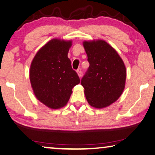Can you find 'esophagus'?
Returning <instances> with one entry per match:
<instances>
[{
    "mask_svg": "<svg viewBox=\"0 0 155 155\" xmlns=\"http://www.w3.org/2000/svg\"><path fill=\"white\" fill-rule=\"evenodd\" d=\"M77 74H78V77H79L80 78L82 77V71H81V69L78 68V70H77Z\"/></svg>",
    "mask_w": 155,
    "mask_h": 155,
    "instance_id": "34e87169",
    "label": "esophagus"
}]
</instances>
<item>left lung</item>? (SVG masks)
<instances>
[{"mask_svg":"<svg viewBox=\"0 0 155 155\" xmlns=\"http://www.w3.org/2000/svg\"><path fill=\"white\" fill-rule=\"evenodd\" d=\"M90 66L82 78L88 104L104 108L116 101L125 88L126 66L117 51L103 40L84 41Z\"/></svg>","mask_w":155,"mask_h":155,"instance_id":"obj_1","label":"left lung"}]
</instances>
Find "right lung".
Wrapping results in <instances>:
<instances>
[{
	"label": "right lung",
	"mask_w": 155,
	"mask_h": 155,
	"mask_svg": "<svg viewBox=\"0 0 155 155\" xmlns=\"http://www.w3.org/2000/svg\"><path fill=\"white\" fill-rule=\"evenodd\" d=\"M72 41L54 38L36 54L31 63L29 79L34 95L51 109L67 104L72 88L80 83L68 57Z\"/></svg>",
	"instance_id": "add662e5"
}]
</instances>
